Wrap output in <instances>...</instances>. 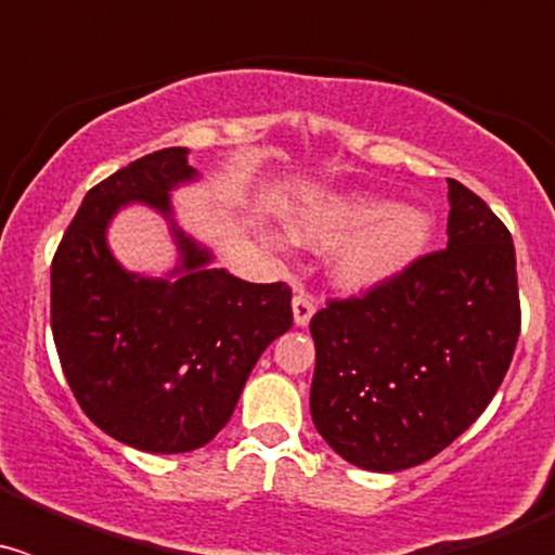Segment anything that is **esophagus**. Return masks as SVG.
<instances>
[{"instance_id": "34e87169", "label": "esophagus", "mask_w": 555, "mask_h": 555, "mask_svg": "<svg viewBox=\"0 0 555 555\" xmlns=\"http://www.w3.org/2000/svg\"><path fill=\"white\" fill-rule=\"evenodd\" d=\"M292 311H294V325H297V327H306L308 322H311L313 311H317V306H313V297H311V294H308V292H297V294H294Z\"/></svg>"}]
</instances>
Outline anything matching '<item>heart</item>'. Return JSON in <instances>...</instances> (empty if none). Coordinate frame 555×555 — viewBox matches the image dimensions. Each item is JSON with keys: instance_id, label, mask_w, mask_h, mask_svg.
<instances>
[{"instance_id": "1", "label": "heart", "mask_w": 555, "mask_h": 555, "mask_svg": "<svg viewBox=\"0 0 555 555\" xmlns=\"http://www.w3.org/2000/svg\"><path fill=\"white\" fill-rule=\"evenodd\" d=\"M302 247L327 253L333 286L347 294L386 286L428 249L434 219L416 205H395L370 191H341L302 208L292 219Z\"/></svg>"}]
</instances>
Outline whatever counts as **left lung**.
I'll return each mask as SVG.
<instances>
[{
	"label": "left lung",
	"instance_id": "left-lung-1",
	"mask_svg": "<svg viewBox=\"0 0 555 555\" xmlns=\"http://www.w3.org/2000/svg\"><path fill=\"white\" fill-rule=\"evenodd\" d=\"M448 189V249L311 320L313 425L370 473L416 467L455 442L492 403L517 347L512 233L467 185Z\"/></svg>",
	"mask_w": 555,
	"mask_h": 555
}]
</instances>
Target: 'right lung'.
Instances as JSON below:
<instances>
[{
    "label": "right lung",
    "mask_w": 555,
    "mask_h": 555,
    "mask_svg": "<svg viewBox=\"0 0 555 555\" xmlns=\"http://www.w3.org/2000/svg\"><path fill=\"white\" fill-rule=\"evenodd\" d=\"M185 146L132 160L88 191L52 261V336L96 428L144 453H189L233 416L261 352L292 327L286 283H247L175 222L171 191L194 183ZM141 202L170 222L181 258L164 279L127 273L106 224Z\"/></svg>",
    "instance_id": "right-lung-1"
}]
</instances>
